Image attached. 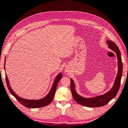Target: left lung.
Segmentation results:
<instances>
[{
    "label": "left lung",
    "mask_w": 128,
    "mask_h": 128,
    "mask_svg": "<svg viewBox=\"0 0 128 128\" xmlns=\"http://www.w3.org/2000/svg\"><path fill=\"white\" fill-rule=\"evenodd\" d=\"M107 42L110 49L114 51L116 53L118 58V70L114 85H113L112 88L109 92H108L104 95L98 96L92 98H85L79 95L76 92L75 90L74 83L72 79H70V89H71L73 98L76 102L83 105V106L88 107H98L104 106L115 98L116 95L117 94L119 89H120L122 76V72H123V64H122V61L120 52L117 45L114 42L110 40H107Z\"/></svg>",
    "instance_id": "left-lung-1"
}]
</instances>
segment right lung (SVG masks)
Returning <instances> with one entry per match:
<instances>
[{
  "label": "right lung",
  "instance_id": "right-lung-1",
  "mask_svg": "<svg viewBox=\"0 0 128 128\" xmlns=\"http://www.w3.org/2000/svg\"><path fill=\"white\" fill-rule=\"evenodd\" d=\"M5 66V64H4ZM5 68V66H4ZM62 77V74L61 73H59L56 76V77L55 79V81L52 84V89L50 90L49 92L48 93V94L42 99H39V100H27V99L22 98H20L19 96L17 95L16 94L13 92L12 89H11L10 84H9V82L8 80V78L7 77L6 74H5V79H6V84L8 88V89L9 90L10 93L12 94L14 97H15L17 100L19 101L20 104H21L22 105H24V106L26 107L27 108H40L44 106H47L48 104L51 103L53 100L54 98L55 93L56 90L57 86H58V84L60 80L61 79Z\"/></svg>",
  "mask_w": 128,
  "mask_h": 128
}]
</instances>
